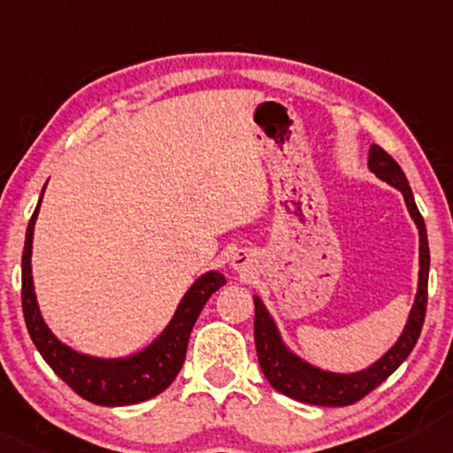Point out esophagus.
<instances>
[{"instance_id": "obj_1", "label": "esophagus", "mask_w": 453, "mask_h": 453, "mask_svg": "<svg viewBox=\"0 0 453 453\" xmlns=\"http://www.w3.org/2000/svg\"><path fill=\"white\" fill-rule=\"evenodd\" d=\"M232 266L240 273L250 271L252 269V254H248L246 250H238L232 257Z\"/></svg>"}]
</instances>
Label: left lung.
Returning <instances> with one entry per match:
<instances>
[{
  "label": "left lung",
  "mask_w": 453,
  "mask_h": 453,
  "mask_svg": "<svg viewBox=\"0 0 453 453\" xmlns=\"http://www.w3.org/2000/svg\"><path fill=\"white\" fill-rule=\"evenodd\" d=\"M369 170L386 180L390 187L398 188L404 196L411 218L418 227V289L415 303L409 314V322L390 351L380 357L373 365L355 373H333L320 367L310 365L302 357L291 353L279 334L277 324L266 311L263 299L254 296V342H257L258 363L265 378L277 392L285 394L297 403L316 406H349L367 396L381 381L396 372L403 361L415 349L426 311V281H429V242L423 215L418 213L415 196L409 187L403 168L390 154L380 145L369 148Z\"/></svg>",
  "instance_id": "8db88e82"
}]
</instances>
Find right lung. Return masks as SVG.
Instances as JSON below:
<instances>
[{
    "mask_svg": "<svg viewBox=\"0 0 453 453\" xmlns=\"http://www.w3.org/2000/svg\"><path fill=\"white\" fill-rule=\"evenodd\" d=\"M42 193L33 218L28 221L22 252V310L35 347L49 363V367L88 403L100 406H125L157 396L180 372L184 357H187L190 330H193L207 299L219 288H224L226 277L218 271H209L196 279L190 289L184 293L164 333L143 351L120 357V359H100V357L73 351L72 347L63 345L44 324L35 296L30 257H33V234Z\"/></svg>",
    "mask_w": 453,
    "mask_h": 453,
    "instance_id": "obj_1",
    "label": "right lung"
}]
</instances>
